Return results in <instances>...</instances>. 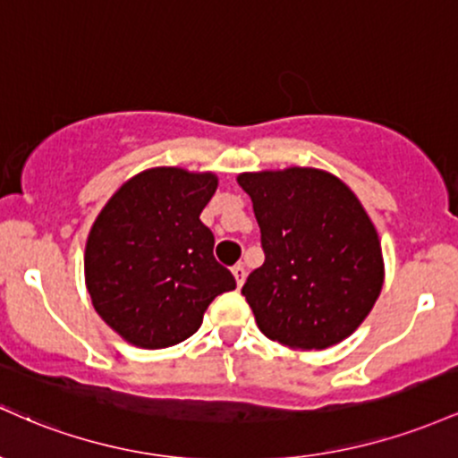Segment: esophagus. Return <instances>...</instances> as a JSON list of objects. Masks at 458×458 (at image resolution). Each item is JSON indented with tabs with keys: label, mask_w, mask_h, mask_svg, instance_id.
<instances>
[{
	"label": "esophagus",
	"mask_w": 458,
	"mask_h": 458,
	"mask_svg": "<svg viewBox=\"0 0 458 458\" xmlns=\"http://www.w3.org/2000/svg\"><path fill=\"white\" fill-rule=\"evenodd\" d=\"M233 276H235V284H238V287H242L244 285V281H246V268H244V264H235L233 266Z\"/></svg>",
	"instance_id": "esophagus-1"
}]
</instances>
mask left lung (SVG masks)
<instances>
[{"label":"left lung","mask_w":458,"mask_h":458,"mask_svg":"<svg viewBox=\"0 0 458 458\" xmlns=\"http://www.w3.org/2000/svg\"><path fill=\"white\" fill-rule=\"evenodd\" d=\"M266 261L242 287L259 331L322 351L357 331L383 290L381 240L357 194L310 166L240 173Z\"/></svg>","instance_id":"obj_1"}]
</instances>
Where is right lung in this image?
<instances>
[{
  "mask_svg": "<svg viewBox=\"0 0 458 458\" xmlns=\"http://www.w3.org/2000/svg\"><path fill=\"white\" fill-rule=\"evenodd\" d=\"M218 177L179 166L133 174L92 223L84 279L92 307L127 344L168 348L199 331L209 302L235 290L201 223Z\"/></svg>",
  "mask_w": 458,
  "mask_h": 458,
  "instance_id": "obj_1",
  "label": "right lung"
}]
</instances>
